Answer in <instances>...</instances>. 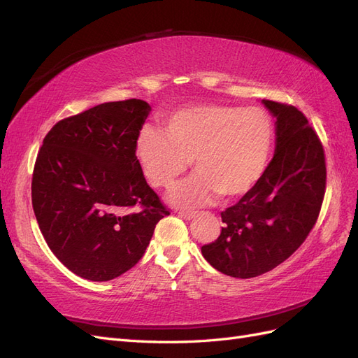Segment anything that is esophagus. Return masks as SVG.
Returning <instances> with one entry per match:
<instances>
[{
  "mask_svg": "<svg viewBox=\"0 0 358 358\" xmlns=\"http://www.w3.org/2000/svg\"><path fill=\"white\" fill-rule=\"evenodd\" d=\"M196 212H179V216L180 218H183V220H187V221H189V220H192V218H196Z\"/></svg>",
  "mask_w": 358,
  "mask_h": 358,
  "instance_id": "esophagus-1",
  "label": "esophagus"
}]
</instances>
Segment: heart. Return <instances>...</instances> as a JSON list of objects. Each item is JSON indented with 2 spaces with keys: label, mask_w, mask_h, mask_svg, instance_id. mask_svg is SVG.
Segmentation results:
<instances>
[{
  "label": "heart",
  "mask_w": 358,
  "mask_h": 358,
  "mask_svg": "<svg viewBox=\"0 0 358 358\" xmlns=\"http://www.w3.org/2000/svg\"><path fill=\"white\" fill-rule=\"evenodd\" d=\"M162 134L143 129L136 154L150 185L170 191L194 164L199 175L173 201L194 208L213 200L241 197L254 188L273 146V124L259 107L196 104L178 109L161 122Z\"/></svg>",
  "instance_id": "b5f03b06"
}]
</instances>
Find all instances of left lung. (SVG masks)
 I'll return each mask as SVG.
<instances>
[{
  "mask_svg": "<svg viewBox=\"0 0 358 358\" xmlns=\"http://www.w3.org/2000/svg\"><path fill=\"white\" fill-rule=\"evenodd\" d=\"M276 117V150L263 176L221 212L218 239L201 246L212 267L231 278H255L294 254L315 225L326 194L321 140L297 107L263 100Z\"/></svg>",
  "mask_w": 358,
  "mask_h": 358,
  "instance_id": "1",
  "label": "left lung"
}]
</instances>
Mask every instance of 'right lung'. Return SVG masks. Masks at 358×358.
<instances>
[{
    "mask_svg": "<svg viewBox=\"0 0 358 358\" xmlns=\"http://www.w3.org/2000/svg\"><path fill=\"white\" fill-rule=\"evenodd\" d=\"M149 110L136 99L103 103L61 119L43 140L32 209L50 251L80 278L101 282L134 267L170 215L136 157Z\"/></svg>",
    "mask_w": 358,
    "mask_h": 358,
    "instance_id": "add662e5",
    "label": "right lung"
}]
</instances>
